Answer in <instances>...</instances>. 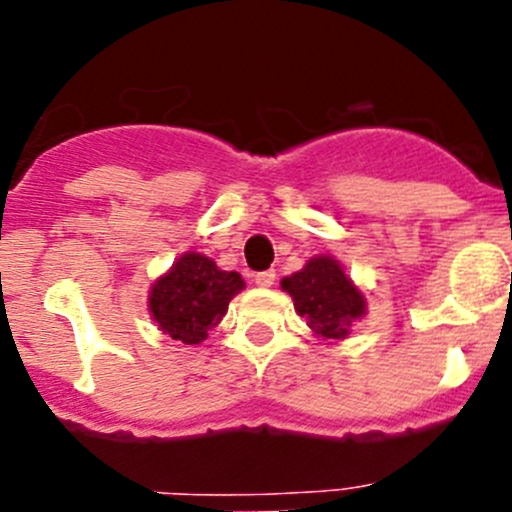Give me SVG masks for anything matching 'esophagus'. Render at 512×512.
I'll use <instances>...</instances> for the list:
<instances>
[{
    "mask_svg": "<svg viewBox=\"0 0 512 512\" xmlns=\"http://www.w3.org/2000/svg\"><path fill=\"white\" fill-rule=\"evenodd\" d=\"M255 285L257 287H272V285H275V272H272V270H265V272H257V275H255Z\"/></svg>",
    "mask_w": 512,
    "mask_h": 512,
    "instance_id": "esophagus-1",
    "label": "esophagus"
}]
</instances>
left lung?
<instances>
[{"instance_id":"1","label":"left lung","mask_w":512,"mask_h":512,"mask_svg":"<svg viewBox=\"0 0 512 512\" xmlns=\"http://www.w3.org/2000/svg\"><path fill=\"white\" fill-rule=\"evenodd\" d=\"M280 285L292 297L294 312L307 322L314 337L324 342L347 339L352 324L366 314V294L332 255L312 257Z\"/></svg>"}]
</instances>
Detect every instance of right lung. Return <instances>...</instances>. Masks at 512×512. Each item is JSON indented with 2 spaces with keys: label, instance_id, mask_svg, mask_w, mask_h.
Wrapping results in <instances>:
<instances>
[{
  "label": "right lung",
  "instance_id": "1",
  "mask_svg": "<svg viewBox=\"0 0 512 512\" xmlns=\"http://www.w3.org/2000/svg\"><path fill=\"white\" fill-rule=\"evenodd\" d=\"M245 289L240 272L220 270L210 257L185 252L148 292V314L163 334L180 344H200L227 314V304Z\"/></svg>",
  "mask_w": 512,
  "mask_h": 512
}]
</instances>
